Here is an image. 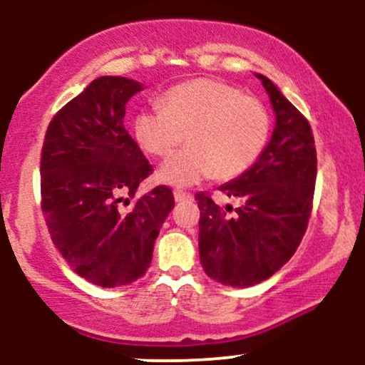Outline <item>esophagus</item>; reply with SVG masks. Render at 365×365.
<instances>
[{"mask_svg": "<svg viewBox=\"0 0 365 365\" xmlns=\"http://www.w3.org/2000/svg\"><path fill=\"white\" fill-rule=\"evenodd\" d=\"M173 197H175V200H177V202H185V200H190L192 199V194L180 190V188H175Z\"/></svg>", "mask_w": 365, "mask_h": 365, "instance_id": "esophagus-1", "label": "esophagus"}]
</instances>
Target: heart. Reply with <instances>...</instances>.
<instances>
[{
	"label": "heart",
	"mask_w": 365,
	"mask_h": 365,
	"mask_svg": "<svg viewBox=\"0 0 365 365\" xmlns=\"http://www.w3.org/2000/svg\"><path fill=\"white\" fill-rule=\"evenodd\" d=\"M133 137L144 153L166 158L183 135L187 149L173 154L158 171L170 185L187 187L212 177L232 180L257 161L269 137L264 104L215 78H197L171 87L159 108L133 116Z\"/></svg>",
	"instance_id": "b5f03b06"
}]
</instances>
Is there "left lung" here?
Instances as JSON below:
<instances>
[{"label": "left lung", "mask_w": 365, "mask_h": 365, "mask_svg": "<svg viewBox=\"0 0 365 365\" xmlns=\"http://www.w3.org/2000/svg\"><path fill=\"white\" fill-rule=\"evenodd\" d=\"M255 77L269 96L276 123L257 161L220 187L240 206L228 204L223 211L209 195H195L200 264L209 278L237 288L264 282L290 261L307 230L317 175L309 121L269 78Z\"/></svg>", "instance_id": "obj_1"}]
</instances>
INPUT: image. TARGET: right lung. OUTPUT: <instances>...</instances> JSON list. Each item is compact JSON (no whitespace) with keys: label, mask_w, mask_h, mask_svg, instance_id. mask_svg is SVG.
Here are the masks:
<instances>
[{"label":"right lung","mask_w":365,"mask_h":365,"mask_svg":"<svg viewBox=\"0 0 365 365\" xmlns=\"http://www.w3.org/2000/svg\"><path fill=\"white\" fill-rule=\"evenodd\" d=\"M142 89L127 77L92 81L54 115L41 154V207L53 244L75 273L103 288L145 274L175 206L166 185L135 197L153 166L123 118Z\"/></svg>","instance_id":"obj_1"}]
</instances>
